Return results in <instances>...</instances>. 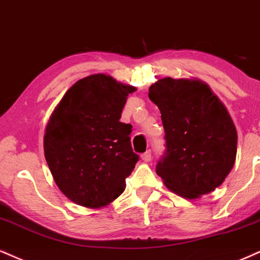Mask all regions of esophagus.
Wrapping results in <instances>:
<instances>
[{"label": "esophagus", "instance_id": "1", "mask_svg": "<svg viewBox=\"0 0 260 260\" xmlns=\"http://www.w3.org/2000/svg\"><path fill=\"white\" fill-rule=\"evenodd\" d=\"M141 158H142V160H145V161H151V159H152L151 151H147V152H145V153H142Z\"/></svg>", "mask_w": 260, "mask_h": 260}]
</instances>
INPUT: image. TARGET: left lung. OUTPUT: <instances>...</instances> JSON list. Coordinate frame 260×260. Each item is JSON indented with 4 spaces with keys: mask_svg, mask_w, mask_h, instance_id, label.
<instances>
[{
    "mask_svg": "<svg viewBox=\"0 0 260 260\" xmlns=\"http://www.w3.org/2000/svg\"><path fill=\"white\" fill-rule=\"evenodd\" d=\"M148 97L166 131V153L155 167L164 185L188 200L214 191L237 152V131L225 106L198 79H159Z\"/></svg>",
    "mask_w": 260,
    "mask_h": 260,
    "instance_id": "1",
    "label": "left lung"
}]
</instances>
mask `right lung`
I'll return each mask as SVG.
<instances>
[{"label":"right lung","instance_id":"add662e5","mask_svg":"<svg viewBox=\"0 0 260 260\" xmlns=\"http://www.w3.org/2000/svg\"><path fill=\"white\" fill-rule=\"evenodd\" d=\"M136 88L106 74L76 81L52 113L45 130V158L59 190L70 201L96 209L125 190L139 160L133 126L120 121Z\"/></svg>","mask_w":260,"mask_h":260}]
</instances>
